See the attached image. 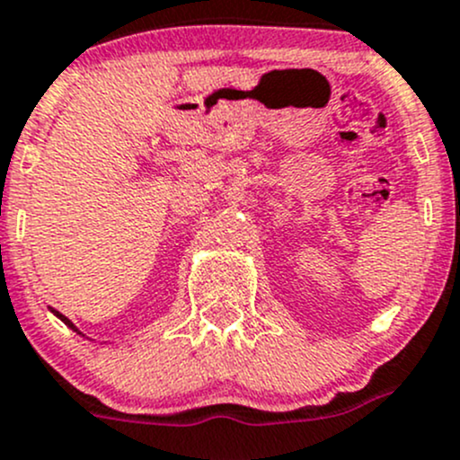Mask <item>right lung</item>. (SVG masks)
<instances>
[{"instance_id": "1", "label": "right lung", "mask_w": 460, "mask_h": 460, "mask_svg": "<svg viewBox=\"0 0 460 460\" xmlns=\"http://www.w3.org/2000/svg\"><path fill=\"white\" fill-rule=\"evenodd\" d=\"M53 312H55V316H59V319H61V321H64V323H66V325H68V328H73V330H75V332H77V334H82V332H79V330H77V328H75V325H73V321H68V319H66V316H64V314H61V312H57V310H53Z\"/></svg>"}]
</instances>
